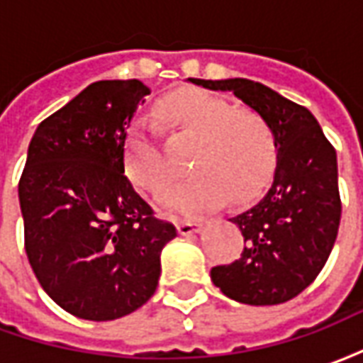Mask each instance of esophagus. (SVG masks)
Instances as JSON below:
<instances>
[{"mask_svg":"<svg viewBox=\"0 0 363 363\" xmlns=\"http://www.w3.org/2000/svg\"><path fill=\"white\" fill-rule=\"evenodd\" d=\"M177 229L181 235H192V233H200L202 223L200 221H190V220H179L177 221Z\"/></svg>","mask_w":363,"mask_h":363,"instance_id":"1","label":"esophagus"}]
</instances>
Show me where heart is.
<instances>
[{"mask_svg":"<svg viewBox=\"0 0 363 363\" xmlns=\"http://www.w3.org/2000/svg\"><path fill=\"white\" fill-rule=\"evenodd\" d=\"M161 116L198 140L190 157L192 177L167 186L159 202L182 213H198L216 206H243L264 194L274 181L280 147L272 126L255 111H239L206 91H181L159 104ZM126 169L145 190L155 192L171 179V161L159 140V128L147 116L130 128Z\"/></svg>","mask_w":363,"mask_h":363,"instance_id":"b5f03b06","label":"heart"}]
</instances>
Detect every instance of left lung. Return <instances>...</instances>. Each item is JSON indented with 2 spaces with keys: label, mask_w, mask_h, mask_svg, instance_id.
Returning a JSON list of instances; mask_svg holds the SVG:
<instances>
[{
  "label": "left lung",
  "mask_w": 363,
  "mask_h": 363,
  "mask_svg": "<svg viewBox=\"0 0 363 363\" xmlns=\"http://www.w3.org/2000/svg\"><path fill=\"white\" fill-rule=\"evenodd\" d=\"M212 91H231L270 122L280 161L268 194L237 223L247 247L210 276L231 299L278 305L299 296L325 267L335 247L342 202L336 150L301 104L251 79H189Z\"/></svg>",
  "instance_id": "8db88e82"
}]
</instances>
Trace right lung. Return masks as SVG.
I'll return each instance as SVG.
<instances>
[{"label": "right lung", "mask_w": 363, "mask_h": 363, "mask_svg": "<svg viewBox=\"0 0 363 363\" xmlns=\"http://www.w3.org/2000/svg\"><path fill=\"white\" fill-rule=\"evenodd\" d=\"M150 87L91 83L43 120L19 181L25 251L36 280L64 311L114 320L150 299L161 251L177 237L124 174L128 126Z\"/></svg>", "instance_id": "1"}]
</instances>
